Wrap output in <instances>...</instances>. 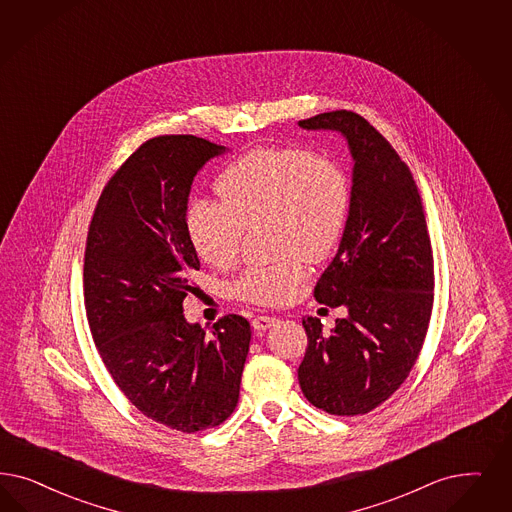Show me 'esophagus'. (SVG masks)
I'll return each instance as SVG.
<instances>
[{
	"mask_svg": "<svg viewBox=\"0 0 512 512\" xmlns=\"http://www.w3.org/2000/svg\"><path fill=\"white\" fill-rule=\"evenodd\" d=\"M276 323H278V319L270 318V316H257V318L251 321V325H253L255 331H266V329L274 327Z\"/></svg>",
	"mask_w": 512,
	"mask_h": 512,
	"instance_id": "esophagus-1",
	"label": "esophagus"
}]
</instances>
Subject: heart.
I'll return each mask as SVG.
<instances>
[{
    "instance_id": "heart-1",
    "label": "heart",
    "mask_w": 512,
    "mask_h": 512,
    "mask_svg": "<svg viewBox=\"0 0 512 512\" xmlns=\"http://www.w3.org/2000/svg\"><path fill=\"white\" fill-rule=\"evenodd\" d=\"M221 204L194 200L185 229L196 255L215 268L238 259L244 229L268 225L280 259L247 268L232 285L238 299L282 304L297 293L304 265L325 259L342 236L350 181L335 160L300 147H259L229 164L215 181Z\"/></svg>"
}]
</instances>
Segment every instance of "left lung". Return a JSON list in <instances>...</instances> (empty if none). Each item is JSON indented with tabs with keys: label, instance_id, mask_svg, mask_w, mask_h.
<instances>
[{
	"label": "left lung",
	"instance_id": "left-lung-1",
	"mask_svg": "<svg viewBox=\"0 0 512 512\" xmlns=\"http://www.w3.org/2000/svg\"><path fill=\"white\" fill-rule=\"evenodd\" d=\"M299 126L338 132L353 160L346 227L314 291L346 316L329 333L318 318L302 319L300 389L329 414H367L405 382L429 327L435 276L422 198L408 166L361 115L340 109Z\"/></svg>",
	"mask_w": 512,
	"mask_h": 512
}]
</instances>
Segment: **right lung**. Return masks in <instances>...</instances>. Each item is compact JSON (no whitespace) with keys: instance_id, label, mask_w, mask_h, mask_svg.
Listing matches in <instances>:
<instances>
[{"instance_id":"add662e5","label":"right lung","mask_w":512,"mask_h":512,"mask_svg":"<svg viewBox=\"0 0 512 512\" xmlns=\"http://www.w3.org/2000/svg\"><path fill=\"white\" fill-rule=\"evenodd\" d=\"M227 151L196 136L145 141L107 181L87 238L85 308L98 353L141 414L183 433L234 412L251 340L242 316L204 329L183 314L200 270L185 229L191 185Z\"/></svg>"}]
</instances>
